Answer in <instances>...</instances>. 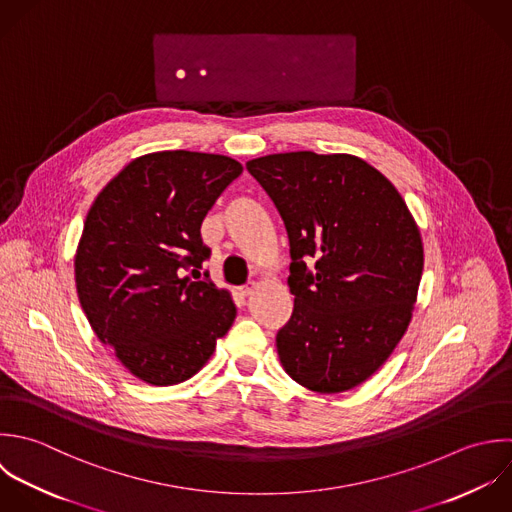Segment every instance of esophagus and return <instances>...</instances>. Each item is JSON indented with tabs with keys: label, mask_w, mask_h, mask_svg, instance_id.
<instances>
[{
	"label": "esophagus",
	"mask_w": 512,
	"mask_h": 512,
	"mask_svg": "<svg viewBox=\"0 0 512 512\" xmlns=\"http://www.w3.org/2000/svg\"><path fill=\"white\" fill-rule=\"evenodd\" d=\"M255 291H257V283H255V281H251V283H247L245 287H241V295H243V297H251Z\"/></svg>",
	"instance_id": "1"
}]
</instances>
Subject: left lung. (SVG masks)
<instances>
[{
  "label": "left lung",
  "mask_w": 512,
  "mask_h": 512,
  "mask_svg": "<svg viewBox=\"0 0 512 512\" xmlns=\"http://www.w3.org/2000/svg\"><path fill=\"white\" fill-rule=\"evenodd\" d=\"M289 237L293 315L277 333L287 375L317 393L367 381L403 339L423 275L419 227L367 161L313 151L247 161Z\"/></svg>",
  "instance_id": "left-lung-1"
}]
</instances>
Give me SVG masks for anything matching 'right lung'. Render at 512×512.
<instances>
[{
    "mask_svg": "<svg viewBox=\"0 0 512 512\" xmlns=\"http://www.w3.org/2000/svg\"><path fill=\"white\" fill-rule=\"evenodd\" d=\"M241 171L215 153H147L101 189L85 217L75 253L81 309L97 339L149 385L193 377L235 321L229 291L199 269L211 255L201 223Z\"/></svg>",
    "mask_w": 512,
    "mask_h": 512,
    "instance_id": "add662e5",
    "label": "right lung"
}]
</instances>
